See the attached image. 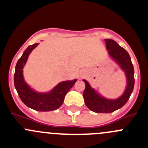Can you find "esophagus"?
<instances>
[{
  "instance_id": "obj_1",
  "label": "esophagus",
  "mask_w": 148,
  "mask_h": 148,
  "mask_svg": "<svg viewBox=\"0 0 148 148\" xmlns=\"http://www.w3.org/2000/svg\"><path fill=\"white\" fill-rule=\"evenodd\" d=\"M85 75H86V71H82V73H81V77H84Z\"/></svg>"
}]
</instances>
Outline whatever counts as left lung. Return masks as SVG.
Here are the masks:
<instances>
[{
	"label": "left lung",
	"instance_id": "8db88e82",
	"mask_svg": "<svg viewBox=\"0 0 148 148\" xmlns=\"http://www.w3.org/2000/svg\"><path fill=\"white\" fill-rule=\"evenodd\" d=\"M106 49L108 55L125 73L126 86L122 95L116 99H108L101 95L95 89L91 86L86 79L83 97L86 107L97 113H111L123 107L129 99L135 84L134 68L128 52L124 48L112 39H105Z\"/></svg>",
	"mask_w": 148,
	"mask_h": 148
}]
</instances>
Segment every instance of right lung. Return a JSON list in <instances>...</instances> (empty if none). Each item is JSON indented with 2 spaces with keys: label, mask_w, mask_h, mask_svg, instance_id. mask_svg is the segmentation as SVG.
I'll list each match as a JSON object with an SVG mask.
<instances>
[{
  "label": "right lung",
  "mask_w": 148,
  "mask_h": 148,
  "mask_svg": "<svg viewBox=\"0 0 148 148\" xmlns=\"http://www.w3.org/2000/svg\"><path fill=\"white\" fill-rule=\"evenodd\" d=\"M38 45V44H34L28 46L18 61L14 74L15 88L22 102L30 108L40 112L56 110L63 104L66 95L74 86L77 79L61 82L51 90L46 92H37L31 87L23 77V67L29 54Z\"/></svg>",
  "instance_id": "add662e5"
}]
</instances>
